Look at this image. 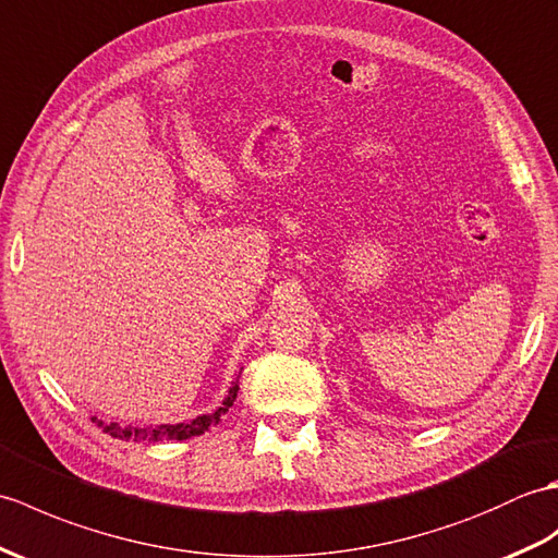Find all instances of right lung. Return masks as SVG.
I'll return each instance as SVG.
<instances>
[{"label":"right lung","instance_id":"1","mask_svg":"<svg viewBox=\"0 0 558 558\" xmlns=\"http://www.w3.org/2000/svg\"><path fill=\"white\" fill-rule=\"evenodd\" d=\"M236 393H239V379L231 384L227 399L221 401L219 408H215L213 413H205V415H197L193 420H183V423L177 425H157V427H133V425H119V423H102V420H97V425H100L105 432H109L111 437L123 439V441H171V439H191L197 435H205L209 427H215L217 423H221V417L229 413V408L236 401Z\"/></svg>","mask_w":558,"mask_h":558}]
</instances>
